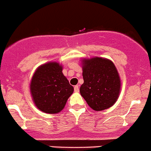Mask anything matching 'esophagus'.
Segmentation results:
<instances>
[{"label": "esophagus", "instance_id": "34e87169", "mask_svg": "<svg viewBox=\"0 0 151 151\" xmlns=\"http://www.w3.org/2000/svg\"><path fill=\"white\" fill-rule=\"evenodd\" d=\"M74 91H75V92H78V91H79V88H78V86H75Z\"/></svg>", "mask_w": 151, "mask_h": 151}]
</instances>
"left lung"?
I'll return each mask as SVG.
<instances>
[{
    "mask_svg": "<svg viewBox=\"0 0 151 151\" xmlns=\"http://www.w3.org/2000/svg\"><path fill=\"white\" fill-rule=\"evenodd\" d=\"M84 83L80 94L90 108L102 111L114 105L121 89L119 75L114 63L100 57L83 60Z\"/></svg>",
    "mask_w": 151,
    "mask_h": 151,
    "instance_id": "1",
    "label": "left lung"
}]
</instances>
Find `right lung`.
<instances>
[{"label": "right lung", "instance_id": "right-lung-1", "mask_svg": "<svg viewBox=\"0 0 151 151\" xmlns=\"http://www.w3.org/2000/svg\"><path fill=\"white\" fill-rule=\"evenodd\" d=\"M57 63H48L37 69L30 83L36 106L45 113H59L65 107L74 88L62 73Z\"/></svg>", "mask_w": 151, "mask_h": 151}]
</instances>
